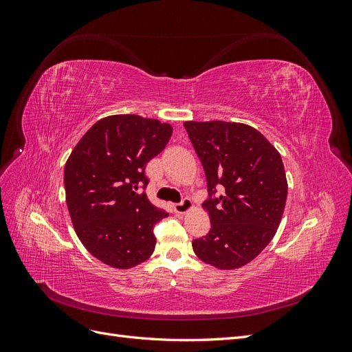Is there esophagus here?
Wrapping results in <instances>:
<instances>
[{"mask_svg":"<svg viewBox=\"0 0 352 352\" xmlns=\"http://www.w3.org/2000/svg\"><path fill=\"white\" fill-rule=\"evenodd\" d=\"M192 207H194V204H192V201H190L189 198H184L182 201L179 202V204L173 206V208H175V211L177 212V214H185V212L189 211Z\"/></svg>","mask_w":352,"mask_h":352,"instance_id":"obj_1","label":"esophagus"}]
</instances>
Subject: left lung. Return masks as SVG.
Returning <instances> with one entry per match:
<instances>
[{
  "label": "left lung",
  "mask_w": 352,
  "mask_h": 352,
  "mask_svg": "<svg viewBox=\"0 0 352 352\" xmlns=\"http://www.w3.org/2000/svg\"><path fill=\"white\" fill-rule=\"evenodd\" d=\"M204 167L211 229L192 242L194 252L220 270L252 261L276 235L287 195L279 151L252 126L235 122H185ZM221 186L226 194L212 197Z\"/></svg>",
  "instance_id": "1"
}]
</instances>
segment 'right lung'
Returning <instances> with one entry per match:
<instances>
[{"mask_svg": "<svg viewBox=\"0 0 352 352\" xmlns=\"http://www.w3.org/2000/svg\"><path fill=\"white\" fill-rule=\"evenodd\" d=\"M173 127L136 114L98 120L73 148L65 188L74 232L95 258L132 269L151 257L154 225L167 217L141 192L146 163L164 150Z\"/></svg>", "mask_w": 352, "mask_h": 352, "instance_id": "1", "label": "right lung"}]
</instances>
